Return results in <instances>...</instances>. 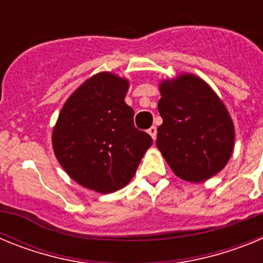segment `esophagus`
Segmentation results:
<instances>
[{
    "label": "esophagus",
    "instance_id": "obj_1",
    "mask_svg": "<svg viewBox=\"0 0 263 263\" xmlns=\"http://www.w3.org/2000/svg\"><path fill=\"white\" fill-rule=\"evenodd\" d=\"M147 133L152 136L153 139L157 138V126H154V125H153V126L147 130Z\"/></svg>",
    "mask_w": 263,
    "mask_h": 263
}]
</instances>
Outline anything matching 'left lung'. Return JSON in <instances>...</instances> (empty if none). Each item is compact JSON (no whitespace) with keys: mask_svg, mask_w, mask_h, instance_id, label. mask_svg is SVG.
<instances>
[{"mask_svg":"<svg viewBox=\"0 0 263 263\" xmlns=\"http://www.w3.org/2000/svg\"><path fill=\"white\" fill-rule=\"evenodd\" d=\"M157 146L175 175L192 183L220 173L233 152L234 127L217 95L194 75L160 84Z\"/></svg>","mask_w":263,"mask_h":263,"instance_id":"1","label":"left lung"}]
</instances>
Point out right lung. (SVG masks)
Segmentation results:
<instances>
[{"label": "right lung", "mask_w": 263, "mask_h": 263, "mask_svg": "<svg viewBox=\"0 0 263 263\" xmlns=\"http://www.w3.org/2000/svg\"><path fill=\"white\" fill-rule=\"evenodd\" d=\"M127 83L109 72L88 79L69 96L52 133L59 163L83 187L110 194L136 174L153 138L134 126L124 101Z\"/></svg>", "instance_id": "right-lung-1"}]
</instances>
